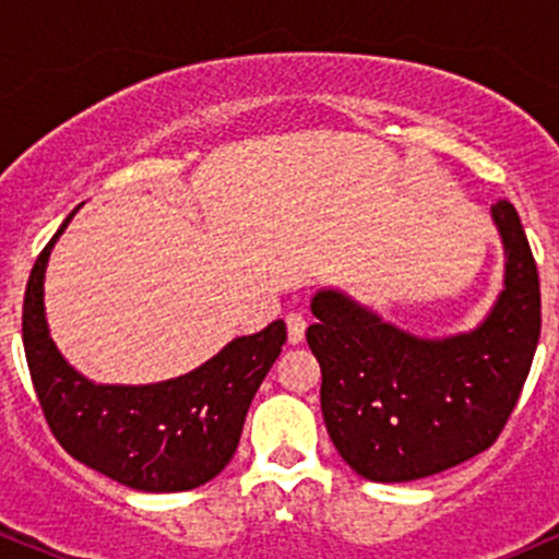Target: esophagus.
Segmentation results:
<instances>
[{"label":"esophagus","mask_w":559,"mask_h":559,"mask_svg":"<svg viewBox=\"0 0 559 559\" xmlns=\"http://www.w3.org/2000/svg\"><path fill=\"white\" fill-rule=\"evenodd\" d=\"M286 331H288V344H301L307 331V320L299 312H288L286 316Z\"/></svg>","instance_id":"34e87169"}]
</instances>
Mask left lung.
I'll use <instances>...</instances> for the list:
<instances>
[{"label":"left lung","instance_id":"left-lung-1","mask_svg":"<svg viewBox=\"0 0 559 559\" xmlns=\"http://www.w3.org/2000/svg\"><path fill=\"white\" fill-rule=\"evenodd\" d=\"M491 221L504 247V286L476 329L418 336L342 288L310 301L307 344L320 362V409L357 476L404 484L489 449L510 418L542 333V292L515 207Z\"/></svg>","mask_w":559,"mask_h":559}]
</instances>
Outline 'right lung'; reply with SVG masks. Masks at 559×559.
I'll list each match as a JSON object with an SVG mask.
<instances>
[{
  "mask_svg": "<svg viewBox=\"0 0 559 559\" xmlns=\"http://www.w3.org/2000/svg\"><path fill=\"white\" fill-rule=\"evenodd\" d=\"M79 207L38 254L25 286L23 346L44 418L70 457L128 489H197L234 457L249 404L286 344L284 320L236 336L191 373L168 381H88L60 355L44 310L49 254Z\"/></svg>",
  "mask_w": 559,
  "mask_h": 559,
  "instance_id": "1",
  "label": "right lung"
}]
</instances>
